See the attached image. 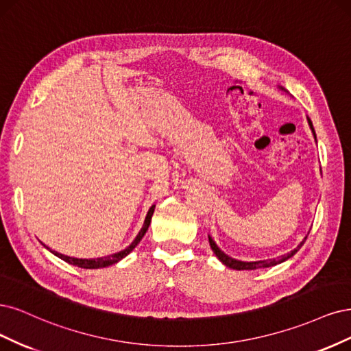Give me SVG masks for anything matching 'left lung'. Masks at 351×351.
<instances>
[{"mask_svg":"<svg viewBox=\"0 0 351 351\" xmlns=\"http://www.w3.org/2000/svg\"><path fill=\"white\" fill-rule=\"evenodd\" d=\"M309 125H311V128H312V131H313V127H312V122H311V121H309ZM313 134H315V131H313ZM306 237H308V236H306ZM306 237H304V241H306ZM208 241H210L211 250H213L214 254H216V256L220 259V261H221L226 267L233 268V269H258V268H268V267L277 265V264H280V263H282V261H286V259L291 258L293 255H295V254L300 250V247H302L303 243H304V241L300 242V245L296 247V250H293L291 252H289V254H286V255H282V256H280V258H277V259H265V261L243 263V261H237V259H233V258L226 255L223 251H220L219 246L216 245V242H214L210 236H208Z\"/></svg>","mask_w":351,"mask_h":351,"instance_id":"left-lung-1","label":"left lung"}]
</instances>
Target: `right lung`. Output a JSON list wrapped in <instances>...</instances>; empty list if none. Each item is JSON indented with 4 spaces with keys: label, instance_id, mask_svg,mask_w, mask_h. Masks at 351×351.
Wrapping results in <instances>:
<instances>
[{
    "label": "right lung",
    "instance_id": "right-lung-1",
    "mask_svg": "<svg viewBox=\"0 0 351 351\" xmlns=\"http://www.w3.org/2000/svg\"><path fill=\"white\" fill-rule=\"evenodd\" d=\"M154 207H156V206H152L150 210H149V213H147V217H145V220H144L143 229L140 230V233L137 234V237H135L134 242H132L128 247H125V250L118 252V254L109 255V256H104V258H96V259H80V258L66 256V255L58 254V252H55V251H51V252H52L53 255L58 256V258H61L62 261L69 263V264H71V265H75V267H80V268H88V269H90V268H104V267L115 264V263L121 261V259H122L123 256H127V255L134 250V247L140 243V241L143 239V236L145 234V232L149 230V226H150V221H152V216H153V213H154Z\"/></svg>",
    "mask_w": 351,
    "mask_h": 351
}]
</instances>
